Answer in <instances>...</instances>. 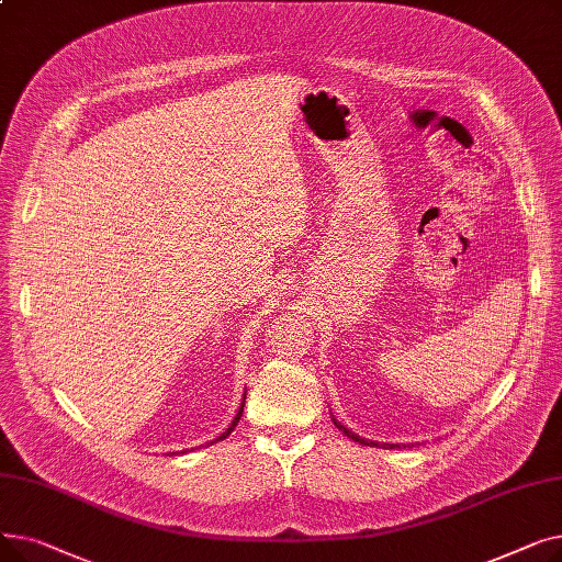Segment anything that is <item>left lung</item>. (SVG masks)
Wrapping results in <instances>:
<instances>
[{
  "label": "left lung",
  "mask_w": 562,
  "mask_h": 562,
  "mask_svg": "<svg viewBox=\"0 0 562 562\" xmlns=\"http://www.w3.org/2000/svg\"><path fill=\"white\" fill-rule=\"evenodd\" d=\"M333 422H335V426H337V428H339V430H341V432H344V435H346V437H350V439H352V441H360V445H367V447H385V449H387V447H390V449H394V447H398V445H378V441H371V439H364V437H360V435H358V432H352V430H348V428H344V426H341V424H339V422H337V419H333Z\"/></svg>",
  "instance_id": "obj_1"
}]
</instances>
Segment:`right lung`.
<instances>
[{
  "label": "right lung",
  "mask_w": 562,
  "mask_h": 562,
  "mask_svg": "<svg viewBox=\"0 0 562 562\" xmlns=\"http://www.w3.org/2000/svg\"><path fill=\"white\" fill-rule=\"evenodd\" d=\"M244 403H246V394H244ZM244 403H241V407H239V412H236V417H234V422H232V424H229V428H227V430H225V432H223V435H221V437H216V439H214V441H221V439H225V437H227V435H229V432H232V430H234V428H236V424H239V419H241V415H244Z\"/></svg>",
  "instance_id": "1"
}]
</instances>
